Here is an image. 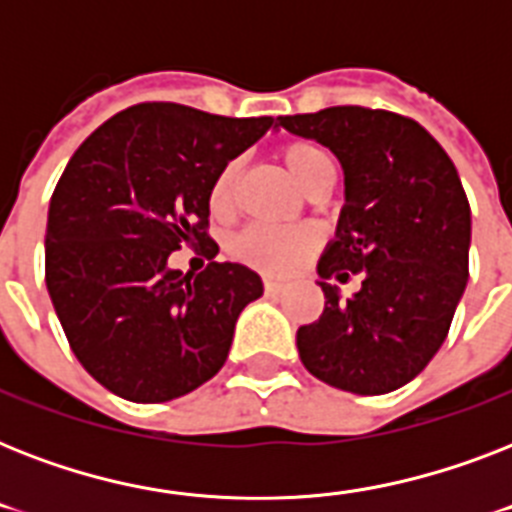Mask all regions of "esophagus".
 <instances>
[{
  "mask_svg": "<svg viewBox=\"0 0 512 512\" xmlns=\"http://www.w3.org/2000/svg\"><path fill=\"white\" fill-rule=\"evenodd\" d=\"M281 289H284V284H281L279 279L265 276V295H281Z\"/></svg>",
  "mask_w": 512,
  "mask_h": 512,
  "instance_id": "1",
  "label": "esophagus"
}]
</instances>
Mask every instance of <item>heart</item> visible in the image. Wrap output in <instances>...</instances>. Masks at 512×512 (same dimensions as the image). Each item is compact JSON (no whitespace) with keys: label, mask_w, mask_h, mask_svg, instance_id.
I'll return each mask as SVG.
<instances>
[{"label":"heart","mask_w":512,"mask_h":512,"mask_svg":"<svg viewBox=\"0 0 512 512\" xmlns=\"http://www.w3.org/2000/svg\"><path fill=\"white\" fill-rule=\"evenodd\" d=\"M281 162L303 191H311L324 177H332V162L324 148L305 140L281 148ZM236 175V162H228L217 172L215 183L209 188V207L215 215H225L231 209ZM319 241V231L313 225H249L231 241V252L260 271L287 276L319 249Z\"/></svg>","instance_id":"heart-1"}]
</instances>
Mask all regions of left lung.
<instances>
[{
	"instance_id": "obj_1",
	"label": "left lung",
	"mask_w": 512,
	"mask_h": 512,
	"mask_svg": "<svg viewBox=\"0 0 512 512\" xmlns=\"http://www.w3.org/2000/svg\"><path fill=\"white\" fill-rule=\"evenodd\" d=\"M292 135L337 156L345 207L316 265L324 313L297 329L305 369L332 388L380 396L428 366L465 284L470 204L460 175L425 127L361 106L279 116ZM362 273L342 298L329 278Z\"/></svg>"
}]
</instances>
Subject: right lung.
Instances as JSON below:
<instances>
[{
    "instance_id": "obj_1",
    "label": "right lung",
    "mask_w": 512,
    "mask_h": 512,
    "mask_svg": "<svg viewBox=\"0 0 512 512\" xmlns=\"http://www.w3.org/2000/svg\"><path fill=\"white\" fill-rule=\"evenodd\" d=\"M271 127V116L140 103L100 124L66 164L44 233L47 292L76 358L116 396L172 401L225 364L263 279L241 263L193 276L170 255L212 241L217 172Z\"/></svg>"
}]
</instances>
